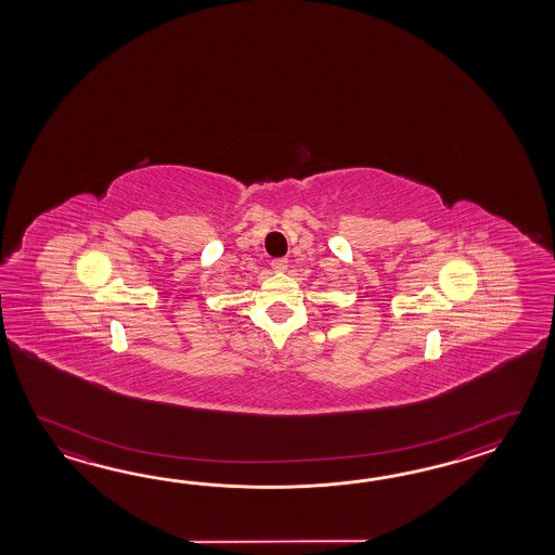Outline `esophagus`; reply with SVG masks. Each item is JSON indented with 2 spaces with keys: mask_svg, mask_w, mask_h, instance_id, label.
Returning <instances> with one entry per match:
<instances>
[{
  "mask_svg": "<svg viewBox=\"0 0 555 555\" xmlns=\"http://www.w3.org/2000/svg\"><path fill=\"white\" fill-rule=\"evenodd\" d=\"M272 268L275 272H285L287 270V260L285 258H275V260H272Z\"/></svg>",
  "mask_w": 555,
  "mask_h": 555,
  "instance_id": "34e87169",
  "label": "esophagus"
}]
</instances>
